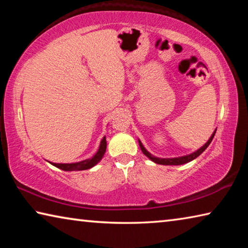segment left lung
Segmentation results:
<instances>
[{"instance_id": "obj_1", "label": "left lung", "mask_w": 248, "mask_h": 248, "mask_svg": "<svg viewBox=\"0 0 248 248\" xmlns=\"http://www.w3.org/2000/svg\"><path fill=\"white\" fill-rule=\"evenodd\" d=\"M216 134V131L212 133V136L210 137V139L208 140L207 143H205L203 146H201V148L199 150H197L196 152L191 153L189 155H185V156H180V157H174V158H158V157H155L153 156L152 154L149 153L148 151H146L144 149L143 144L141 143V141L139 140V144H140V148H141V151L143 152L144 155H146L151 161H153L154 163H156V164H161V165H182V164H186V163L192 161V159H195L196 157H198L199 155L203 152V151L208 148L209 144L211 143V141L213 139V137H215Z\"/></svg>"}]
</instances>
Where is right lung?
<instances>
[{
  "mask_svg": "<svg viewBox=\"0 0 248 248\" xmlns=\"http://www.w3.org/2000/svg\"><path fill=\"white\" fill-rule=\"evenodd\" d=\"M106 148H107V142H106V137L103 138L102 142H100L99 149L97 151L93 157L84 159V161L78 162V163H70V164H58V163H51L53 166L58 167L62 170L65 171H72V170H89L91 167L95 166L97 163L103 158L105 152H106Z\"/></svg>",
  "mask_w": 248,
  "mask_h": 248,
  "instance_id": "obj_1",
  "label": "right lung"
}]
</instances>
